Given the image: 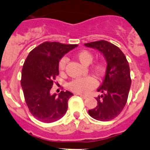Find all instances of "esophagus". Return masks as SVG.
Segmentation results:
<instances>
[{
    "mask_svg": "<svg viewBox=\"0 0 150 150\" xmlns=\"http://www.w3.org/2000/svg\"><path fill=\"white\" fill-rule=\"evenodd\" d=\"M78 94V95H79L81 97H82L83 99H86L87 98L86 95H83V94Z\"/></svg>",
    "mask_w": 150,
    "mask_h": 150,
    "instance_id": "1",
    "label": "esophagus"
}]
</instances>
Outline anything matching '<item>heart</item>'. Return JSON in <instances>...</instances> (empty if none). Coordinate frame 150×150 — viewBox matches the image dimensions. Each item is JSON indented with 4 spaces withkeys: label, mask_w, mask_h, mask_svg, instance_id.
I'll list each match as a JSON object with an SVG mask.
<instances>
[{
    "label": "heart",
    "mask_w": 150,
    "mask_h": 150,
    "mask_svg": "<svg viewBox=\"0 0 150 150\" xmlns=\"http://www.w3.org/2000/svg\"><path fill=\"white\" fill-rule=\"evenodd\" d=\"M76 58L82 64L88 66L93 60V56L88 50H81L77 53ZM67 59V58H62L59 64V69L63 70L66 66ZM94 72L98 75H102L105 70V66L103 62H98L93 67ZM97 85V81L93 77L86 76L84 78L73 80L69 84V89L78 94H86L91 89L94 88Z\"/></svg>",
    "instance_id": "1"
}]
</instances>
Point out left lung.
<instances>
[{"label":"left lung","mask_w":150,"mask_h":150,"mask_svg":"<svg viewBox=\"0 0 150 150\" xmlns=\"http://www.w3.org/2000/svg\"><path fill=\"white\" fill-rule=\"evenodd\" d=\"M84 45L97 50L107 62L103 83L97 88L101 95L96 97L97 105L88 110V114L99 121H109L117 117L124 108L131 85L130 67L121 50L104 40Z\"/></svg>","instance_id":"1"}]
</instances>
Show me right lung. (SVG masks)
Here are the masks:
<instances>
[{"label":"right lung","instance_id":"right-lung-1","mask_svg":"<svg viewBox=\"0 0 150 150\" xmlns=\"http://www.w3.org/2000/svg\"><path fill=\"white\" fill-rule=\"evenodd\" d=\"M78 45L45 42L29 53L22 69L21 86L30 114L45 123L60 120L67 110L68 100L73 95L62 91L50 94L53 81L59 74V64L66 53Z\"/></svg>","mask_w":150,"mask_h":150}]
</instances>
